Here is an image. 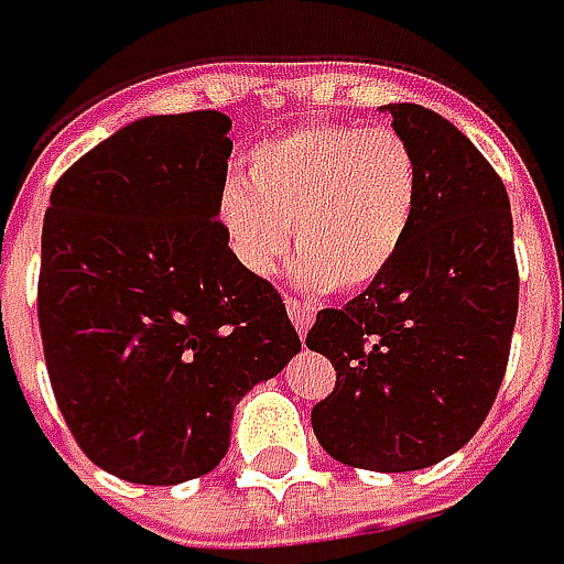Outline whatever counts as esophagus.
Instances as JSON below:
<instances>
[{"label":"esophagus","instance_id":"obj_1","mask_svg":"<svg viewBox=\"0 0 564 564\" xmlns=\"http://www.w3.org/2000/svg\"><path fill=\"white\" fill-rule=\"evenodd\" d=\"M285 307H289V317H292L295 329L304 336L307 326L314 324V317H317V307L311 301H301V297H285Z\"/></svg>","mask_w":564,"mask_h":564}]
</instances>
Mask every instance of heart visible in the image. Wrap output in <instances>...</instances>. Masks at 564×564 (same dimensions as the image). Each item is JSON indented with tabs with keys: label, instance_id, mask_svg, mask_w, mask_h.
<instances>
[{
	"label": "heart",
	"instance_id": "heart-1",
	"mask_svg": "<svg viewBox=\"0 0 564 564\" xmlns=\"http://www.w3.org/2000/svg\"><path fill=\"white\" fill-rule=\"evenodd\" d=\"M419 196L422 164L403 132L314 120L247 152L215 221L243 269L269 275L295 238L297 279L349 295L400 257Z\"/></svg>",
	"mask_w": 564,
	"mask_h": 564
}]
</instances>
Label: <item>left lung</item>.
I'll list each match as a JSON object with an SVG mask.
<instances>
[{
  "mask_svg": "<svg viewBox=\"0 0 564 564\" xmlns=\"http://www.w3.org/2000/svg\"><path fill=\"white\" fill-rule=\"evenodd\" d=\"M422 164V196L390 269L346 307H324L307 349L336 368L311 425L339 464L425 469L479 432L505 380L518 321L508 189L454 123L387 104Z\"/></svg>",
  "mask_w": 564,
  "mask_h": 564,
  "instance_id": "obj_1",
  "label": "left lung"
}]
</instances>
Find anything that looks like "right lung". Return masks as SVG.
Here are the masks:
<instances>
[{"mask_svg":"<svg viewBox=\"0 0 564 564\" xmlns=\"http://www.w3.org/2000/svg\"><path fill=\"white\" fill-rule=\"evenodd\" d=\"M231 120H135L56 181L37 321L56 406L100 469L139 486L206 476L231 412L301 349L282 295L215 221Z\"/></svg>","mask_w":564,"mask_h":564,"instance_id":"obj_1","label":"right lung"}]
</instances>
